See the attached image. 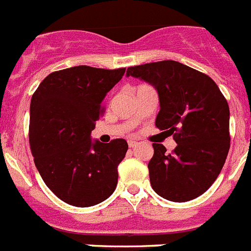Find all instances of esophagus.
Here are the masks:
<instances>
[{
	"instance_id": "obj_1",
	"label": "esophagus",
	"mask_w": 251,
	"mask_h": 251,
	"mask_svg": "<svg viewBox=\"0 0 251 251\" xmlns=\"http://www.w3.org/2000/svg\"><path fill=\"white\" fill-rule=\"evenodd\" d=\"M137 145H139L137 141H135V140H128V148H135Z\"/></svg>"
}]
</instances>
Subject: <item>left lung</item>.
Returning a JSON list of instances; mask_svg holds the SVG:
<instances>
[{
	"mask_svg": "<svg viewBox=\"0 0 251 251\" xmlns=\"http://www.w3.org/2000/svg\"><path fill=\"white\" fill-rule=\"evenodd\" d=\"M126 76L156 89L160 111L155 125L177 144L170 153L162 144H152L148 168L155 193L175 202L204 194L220 174L230 148L229 105L218 85L173 60L128 67Z\"/></svg>",
	"mask_w": 251,
	"mask_h": 251,
	"instance_id": "obj_1",
	"label": "left lung"
}]
</instances>
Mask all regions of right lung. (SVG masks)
<instances>
[{"instance_id": "add662e5", "label": "right lung", "mask_w": 251, "mask_h": 251, "mask_svg": "<svg viewBox=\"0 0 251 251\" xmlns=\"http://www.w3.org/2000/svg\"><path fill=\"white\" fill-rule=\"evenodd\" d=\"M125 70L85 65L60 70L32 95L28 139L33 161L47 187L67 204L94 206L116 189L127 142L92 141L91 131L103 114L106 94Z\"/></svg>"}]
</instances>
